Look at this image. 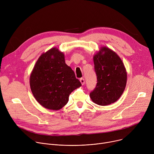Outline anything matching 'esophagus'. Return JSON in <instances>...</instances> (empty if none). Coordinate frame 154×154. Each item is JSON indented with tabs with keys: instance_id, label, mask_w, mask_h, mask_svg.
<instances>
[{
	"instance_id": "34e87169",
	"label": "esophagus",
	"mask_w": 154,
	"mask_h": 154,
	"mask_svg": "<svg viewBox=\"0 0 154 154\" xmlns=\"http://www.w3.org/2000/svg\"><path fill=\"white\" fill-rule=\"evenodd\" d=\"M80 82H81V83H82V85H84L85 84V79H83V78H81L80 79Z\"/></svg>"
}]
</instances>
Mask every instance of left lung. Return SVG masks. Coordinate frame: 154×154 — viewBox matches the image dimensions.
<instances>
[{
  "label": "left lung",
  "mask_w": 154,
  "mask_h": 154,
  "mask_svg": "<svg viewBox=\"0 0 154 154\" xmlns=\"http://www.w3.org/2000/svg\"><path fill=\"white\" fill-rule=\"evenodd\" d=\"M97 83L90 93L92 101L105 106L116 102L122 94L127 83L125 66L113 51L102 46L93 56Z\"/></svg>",
  "instance_id": "1"
}]
</instances>
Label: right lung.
Segmentation results:
<instances>
[{
    "mask_svg": "<svg viewBox=\"0 0 154 154\" xmlns=\"http://www.w3.org/2000/svg\"><path fill=\"white\" fill-rule=\"evenodd\" d=\"M30 86L41 105L58 110L68 103L70 94L82 84L66 64L64 54L53 48L38 58L30 76Z\"/></svg>",
    "mask_w": 154,
    "mask_h": 154,
    "instance_id": "add662e5",
    "label": "right lung"
}]
</instances>
